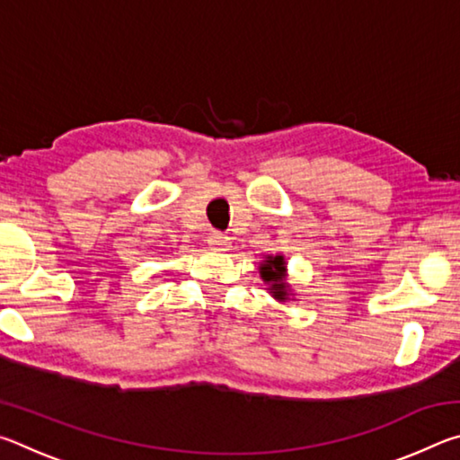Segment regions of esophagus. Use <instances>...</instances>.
<instances>
[{
  "instance_id": "esophagus-1",
  "label": "esophagus",
  "mask_w": 460,
  "mask_h": 460,
  "mask_svg": "<svg viewBox=\"0 0 460 460\" xmlns=\"http://www.w3.org/2000/svg\"><path fill=\"white\" fill-rule=\"evenodd\" d=\"M207 241H208V245L215 249V252H227L231 245V239L227 235H223V233H219V231H213Z\"/></svg>"
}]
</instances>
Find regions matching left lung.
<instances>
[{"mask_svg":"<svg viewBox=\"0 0 460 460\" xmlns=\"http://www.w3.org/2000/svg\"><path fill=\"white\" fill-rule=\"evenodd\" d=\"M260 276L263 284H268L271 298L278 302L294 300V290L288 284V263L282 253L266 255V260L260 263Z\"/></svg>","mask_w":460,"mask_h":460,"instance_id":"1","label":"left lung"}]
</instances>
